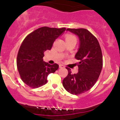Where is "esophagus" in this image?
<instances>
[{
  "label": "esophagus",
  "mask_w": 120,
  "mask_h": 120,
  "mask_svg": "<svg viewBox=\"0 0 120 120\" xmlns=\"http://www.w3.org/2000/svg\"><path fill=\"white\" fill-rule=\"evenodd\" d=\"M59 68H65V66L64 65L60 64V65H59Z\"/></svg>",
  "instance_id": "34e87169"
}]
</instances>
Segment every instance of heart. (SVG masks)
<instances>
[{"mask_svg":"<svg viewBox=\"0 0 120 120\" xmlns=\"http://www.w3.org/2000/svg\"><path fill=\"white\" fill-rule=\"evenodd\" d=\"M75 38V36H74L73 35H68L66 36V39H69V38Z\"/></svg>","mask_w":120,"mask_h":120,"instance_id":"heart-1","label":"heart"}]
</instances>
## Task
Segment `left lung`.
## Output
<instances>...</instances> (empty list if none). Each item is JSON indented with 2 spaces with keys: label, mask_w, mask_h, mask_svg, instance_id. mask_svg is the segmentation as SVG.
I'll return each mask as SVG.
<instances>
[{
  "label": "left lung",
  "mask_w": 120,
  "mask_h": 120,
  "mask_svg": "<svg viewBox=\"0 0 120 120\" xmlns=\"http://www.w3.org/2000/svg\"><path fill=\"white\" fill-rule=\"evenodd\" d=\"M78 36L79 48L75 58L78 63V72L72 74L68 71L63 79L64 88L71 94L78 95L88 91L97 81L102 68V56L100 44L96 38L86 29H67Z\"/></svg>",
  "instance_id": "obj_1"
}]
</instances>
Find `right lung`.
I'll return each mask as SVG.
<instances>
[{
  "label": "right lung",
  "mask_w": 120,
  "mask_h": 120,
  "mask_svg": "<svg viewBox=\"0 0 120 120\" xmlns=\"http://www.w3.org/2000/svg\"><path fill=\"white\" fill-rule=\"evenodd\" d=\"M66 28L42 27L28 35L23 40L17 56V67L24 83L33 88L47 83V77L58 69L56 64H49L44 61V52L51 50L57 38Z\"/></svg>",
  "instance_id": "1"
}]
</instances>
